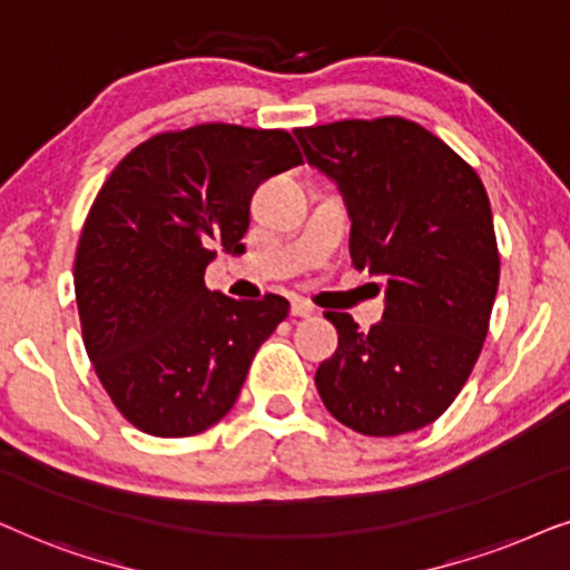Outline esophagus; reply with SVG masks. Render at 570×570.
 <instances>
[{
    "label": "esophagus",
    "instance_id": "obj_1",
    "mask_svg": "<svg viewBox=\"0 0 570 570\" xmlns=\"http://www.w3.org/2000/svg\"><path fill=\"white\" fill-rule=\"evenodd\" d=\"M292 315L294 317H313L315 307L305 299H292Z\"/></svg>",
    "mask_w": 570,
    "mask_h": 570
}]
</instances>
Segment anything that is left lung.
<instances>
[{"instance_id": "1", "label": "left lung", "mask_w": 570, "mask_h": 570, "mask_svg": "<svg viewBox=\"0 0 570 570\" xmlns=\"http://www.w3.org/2000/svg\"><path fill=\"white\" fill-rule=\"evenodd\" d=\"M309 166L336 181L352 263L385 278L381 325L325 313L338 348L315 373L323 404L362 435L435 422L472 375L490 328L500 255L488 193L443 140L404 117L297 127Z\"/></svg>"}]
</instances>
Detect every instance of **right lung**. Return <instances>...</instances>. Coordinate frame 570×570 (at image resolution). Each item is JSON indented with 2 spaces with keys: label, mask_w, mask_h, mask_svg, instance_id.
Returning a JSON list of instances; mask_svg holds the SVG:
<instances>
[{
  "label": "right lung",
  "mask_w": 570,
  "mask_h": 570,
  "mask_svg": "<svg viewBox=\"0 0 570 570\" xmlns=\"http://www.w3.org/2000/svg\"><path fill=\"white\" fill-rule=\"evenodd\" d=\"M297 164L289 132L210 121L140 142L98 189L75 255V299L98 381L138 430L187 438L214 428L289 315L278 294L232 299L203 276L218 247L245 253L255 189Z\"/></svg>",
  "instance_id": "1"
}]
</instances>
